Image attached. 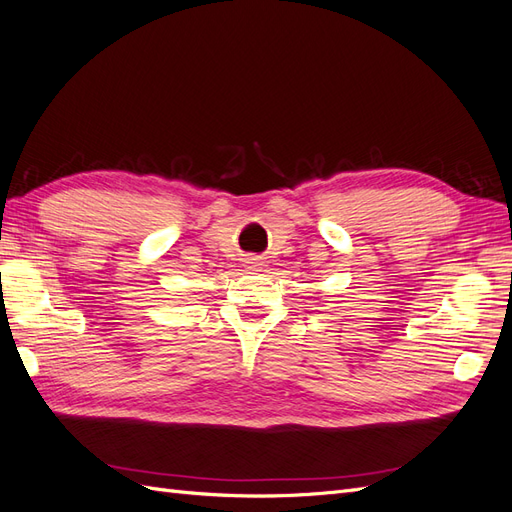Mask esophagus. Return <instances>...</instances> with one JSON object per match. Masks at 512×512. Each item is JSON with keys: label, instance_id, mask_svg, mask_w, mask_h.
I'll return each mask as SVG.
<instances>
[{"label": "esophagus", "instance_id": "34e87169", "mask_svg": "<svg viewBox=\"0 0 512 512\" xmlns=\"http://www.w3.org/2000/svg\"><path fill=\"white\" fill-rule=\"evenodd\" d=\"M246 264H248V268H259V266H261V261H259L257 257H248V259H246Z\"/></svg>", "mask_w": 512, "mask_h": 512}]
</instances>
